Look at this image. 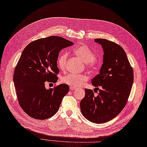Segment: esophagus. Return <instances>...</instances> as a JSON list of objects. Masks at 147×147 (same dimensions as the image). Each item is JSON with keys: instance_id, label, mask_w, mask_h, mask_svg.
<instances>
[{"instance_id": "esophagus-1", "label": "esophagus", "mask_w": 147, "mask_h": 147, "mask_svg": "<svg viewBox=\"0 0 147 147\" xmlns=\"http://www.w3.org/2000/svg\"><path fill=\"white\" fill-rule=\"evenodd\" d=\"M76 87H74V86H70V88H69V90H76Z\"/></svg>"}]
</instances>
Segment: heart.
Masks as SVG:
<instances>
[{
    "instance_id": "b5f03b06",
    "label": "heart",
    "mask_w": 147,
    "mask_h": 147,
    "mask_svg": "<svg viewBox=\"0 0 147 147\" xmlns=\"http://www.w3.org/2000/svg\"><path fill=\"white\" fill-rule=\"evenodd\" d=\"M74 53L85 63L86 67L91 71H96L99 68V61L96 56V53L85 44H82L74 49ZM68 54L61 53L57 59V65L61 70H64L67 66ZM88 80V76L86 74H69L64 76L62 78V82L69 86L78 87L82 85Z\"/></svg>"
}]
</instances>
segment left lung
<instances>
[{"label": "left lung", "instance_id": "8db88e82", "mask_svg": "<svg viewBox=\"0 0 147 147\" xmlns=\"http://www.w3.org/2000/svg\"><path fill=\"white\" fill-rule=\"evenodd\" d=\"M94 41L102 45L104 53L100 73L91 80L92 85L99 93L95 96L93 90L86 88L80 107L87 120L102 123L115 118L126 105L134 74L121 46L104 39H96Z\"/></svg>", "mask_w": 147, "mask_h": 147}]
</instances>
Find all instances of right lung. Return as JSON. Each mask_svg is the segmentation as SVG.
<instances>
[{
  "label": "right lung",
  "instance_id": "right-lung-1",
  "mask_svg": "<svg viewBox=\"0 0 147 147\" xmlns=\"http://www.w3.org/2000/svg\"><path fill=\"white\" fill-rule=\"evenodd\" d=\"M73 44L53 36L32 41L25 48L15 68L13 81L19 104L30 117L44 120L59 109L69 91L68 85L60 84L47 90L45 84L57 82L59 54Z\"/></svg>",
  "mask_w": 147,
  "mask_h": 147
}]
</instances>
